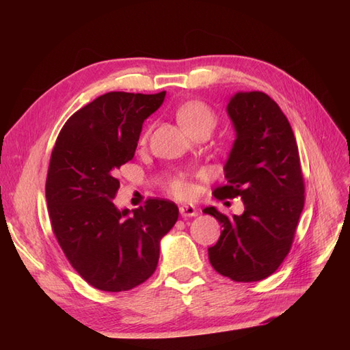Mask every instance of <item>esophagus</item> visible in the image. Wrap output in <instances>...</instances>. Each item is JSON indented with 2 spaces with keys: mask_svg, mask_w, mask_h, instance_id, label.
Instances as JSON below:
<instances>
[{
  "mask_svg": "<svg viewBox=\"0 0 350 350\" xmlns=\"http://www.w3.org/2000/svg\"><path fill=\"white\" fill-rule=\"evenodd\" d=\"M180 215L183 218H192V217H197V207L192 206V204H182L180 206Z\"/></svg>",
  "mask_w": 350,
  "mask_h": 350,
  "instance_id": "obj_1",
  "label": "esophagus"
}]
</instances>
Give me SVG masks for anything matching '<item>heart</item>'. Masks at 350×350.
Listing matches in <instances>:
<instances>
[{"label": "heart", "instance_id": "obj_1", "mask_svg": "<svg viewBox=\"0 0 350 350\" xmlns=\"http://www.w3.org/2000/svg\"><path fill=\"white\" fill-rule=\"evenodd\" d=\"M176 117L179 123L183 126L189 135L196 137L198 133H212L215 126L218 123V116L215 111L202 100H188L177 107ZM147 133L141 137V141L147 139ZM167 189L174 197L185 198L191 194L189 185L185 182L180 176L171 177L167 182Z\"/></svg>", "mask_w": 350, "mask_h": 350}]
</instances>
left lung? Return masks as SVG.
<instances>
[{"label": "left lung", "instance_id": "obj_1", "mask_svg": "<svg viewBox=\"0 0 350 350\" xmlns=\"http://www.w3.org/2000/svg\"><path fill=\"white\" fill-rule=\"evenodd\" d=\"M227 113L236 139L224 165L226 185L213 196L241 197L245 211L230 218L213 206L203 209L222 227L209 260L224 277L252 282L272 275L288 254L306 187L292 126L277 102L262 92H239Z\"/></svg>", "mask_w": 350, "mask_h": 350}]
</instances>
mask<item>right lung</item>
Masks as SVG:
<instances>
[{
  "instance_id": "add662e5",
  "label": "right lung",
  "mask_w": 350,
  "mask_h": 350,
  "mask_svg": "<svg viewBox=\"0 0 350 350\" xmlns=\"http://www.w3.org/2000/svg\"><path fill=\"white\" fill-rule=\"evenodd\" d=\"M163 99L165 92L102 94L70 116L52 148V232L73 269L103 292H124L150 278L161 239L179 218L170 200L150 198L132 212L113 202L120 188L117 170L133 158L144 120Z\"/></svg>"
}]
</instances>
